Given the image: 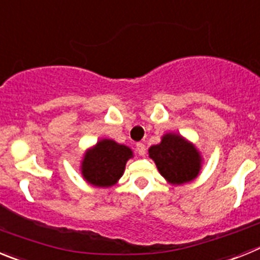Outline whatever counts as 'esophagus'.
I'll use <instances>...</instances> for the list:
<instances>
[{
    "label": "esophagus",
    "mask_w": 260,
    "mask_h": 260,
    "mask_svg": "<svg viewBox=\"0 0 260 260\" xmlns=\"http://www.w3.org/2000/svg\"><path fill=\"white\" fill-rule=\"evenodd\" d=\"M137 152L139 153L141 156L146 155V146H144L143 143H141V142H139V143H137Z\"/></svg>",
    "instance_id": "obj_1"
}]
</instances>
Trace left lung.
Segmentation results:
<instances>
[{
    "mask_svg": "<svg viewBox=\"0 0 260 260\" xmlns=\"http://www.w3.org/2000/svg\"><path fill=\"white\" fill-rule=\"evenodd\" d=\"M148 155L158 172L172 185H182L197 178L202 156L192 143L174 133L162 135L161 142L151 146Z\"/></svg>",
    "mask_w": 260,
    "mask_h": 260,
    "instance_id": "obj_1",
    "label": "left lung"
}]
</instances>
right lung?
Masks as SVG:
<instances>
[{
	"label": "right lung",
	"instance_id": "right-lung-1",
	"mask_svg": "<svg viewBox=\"0 0 260 260\" xmlns=\"http://www.w3.org/2000/svg\"><path fill=\"white\" fill-rule=\"evenodd\" d=\"M132 157L133 151L127 146L103 139L84 153L80 165L82 176L91 185L109 187L118 182L126 162Z\"/></svg>",
	"mask_w": 260,
	"mask_h": 260
}]
</instances>
